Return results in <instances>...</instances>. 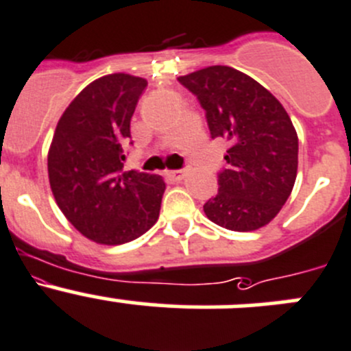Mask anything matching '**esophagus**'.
Instances as JSON below:
<instances>
[{
    "mask_svg": "<svg viewBox=\"0 0 351 351\" xmlns=\"http://www.w3.org/2000/svg\"><path fill=\"white\" fill-rule=\"evenodd\" d=\"M166 175H168L169 178L173 180V182H180V180L185 178L186 171H185V169H173V171H168Z\"/></svg>",
    "mask_w": 351,
    "mask_h": 351,
    "instance_id": "esophagus-1",
    "label": "esophagus"
}]
</instances>
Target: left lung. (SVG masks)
<instances>
[{"mask_svg": "<svg viewBox=\"0 0 351 351\" xmlns=\"http://www.w3.org/2000/svg\"><path fill=\"white\" fill-rule=\"evenodd\" d=\"M206 110L213 138L230 142L218 194L204 204L213 223L251 232L274 220L298 171V135L289 114L258 81L237 69L211 65L178 77Z\"/></svg>", "mask_w": 351, "mask_h": 351, "instance_id": "left-lung-1", "label": "left lung"}]
</instances>
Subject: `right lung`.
<instances>
[{"mask_svg":"<svg viewBox=\"0 0 351 351\" xmlns=\"http://www.w3.org/2000/svg\"><path fill=\"white\" fill-rule=\"evenodd\" d=\"M143 77L109 74L88 84L58 119L48 150V178L58 208L97 244L135 241L159 218L166 183L124 171V149Z\"/></svg>","mask_w":351,"mask_h":351,"instance_id":"right-lung-1","label":"right lung"}]
</instances>
